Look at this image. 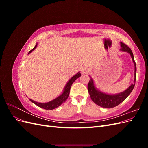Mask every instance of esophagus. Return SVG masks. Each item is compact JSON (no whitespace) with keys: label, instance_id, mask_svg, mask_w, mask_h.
<instances>
[{"label":"esophagus","instance_id":"34e87169","mask_svg":"<svg viewBox=\"0 0 148 148\" xmlns=\"http://www.w3.org/2000/svg\"><path fill=\"white\" fill-rule=\"evenodd\" d=\"M81 71L82 73H86L89 71V68H88L87 66H84V67H83V69H82Z\"/></svg>","mask_w":148,"mask_h":148}]
</instances>
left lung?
<instances>
[{"mask_svg":"<svg viewBox=\"0 0 148 148\" xmlns=\"http://www.w3.org/2000/svg\"><path fill=\"white\" fill-rule=\"evenodd\" d=\"M121 49L120 50L122 52H127L130 55L133 62L135 65V75H134V83L132 84L126 90L115 95H109L103 92L99 89H97L95 86V83L92 78L91 77L88 85V89L92 101L96 104L99 106L104 108H112L115 106L120 104L132 92L133 89L135 87L136 81V65L134 60V57L132 50L126 44L123 42H120Z\"/></svg>","mask_w":148,"mask_h":148,"instance_id":"8db88e82","label":"left lung"}]
</instances>
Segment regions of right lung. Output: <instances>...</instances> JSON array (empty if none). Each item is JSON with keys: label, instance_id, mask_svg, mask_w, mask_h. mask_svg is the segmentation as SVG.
Wrapping results in <instances>:
<instances>
[{"label": "right lung", "instance_id": "1", "mask_svg": "<svg viewBox=\"0 0 148 148\" xmlns=\"http://www.w3.org/2000/svg\"><path fill=\"white\" fill-rule=\"evenodd\" d=\"M37 46H38V43L36 44L35 47L33 49H31L28 53L33 51L34 49L36 48ZM79 77H81V73H79V72H78L77 74L75 75L73 77H71L69 80V82H67L64 88L63 92H62L59 96H58L56 98V99H53L52 101H51L46 103H41V102H36L31 99H29V101L32 102L33 103H34V104H35L36 106H39V107H41V108H43L44 109H46V110L54 109L57 108V107L60 106L62 104H63V103H64L66 101L67 98L69 97L71 85H72L73 83L75 81V80L77 78H78Z\"/></svg>", "mask_w": 148, "mask_h": 148}]
</instances>
